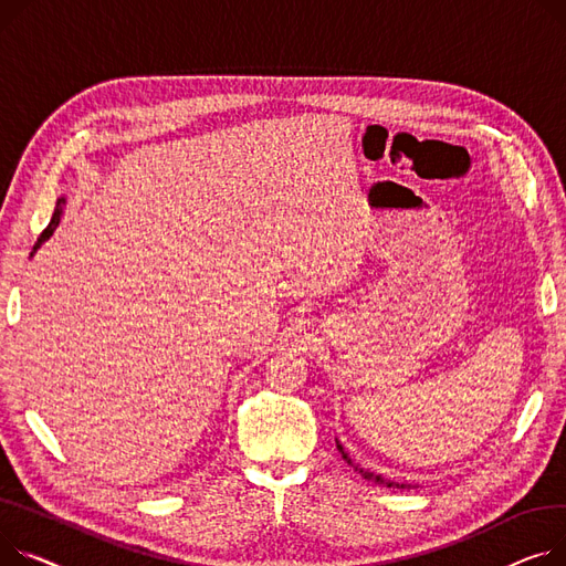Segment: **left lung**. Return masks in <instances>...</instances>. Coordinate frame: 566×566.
I'll return each instance as SVG.
<instances>
[{"instance_id": "8db88e82", "label": "left lung", "mask_w": 566, "mask_h": 566, "mask_svg": "<svg viewBox=\"0 0 566 566\" xmlns=\"http://www.w3.org/2000/svg\"><path fill=\"white\" fill-rule=\"evenodd\" d=\"M336 448H338V453H342V458L364 478V480H370V482H375V484H382V486H394V489H407L409 484H405V482H394V480H385L382 475H378V473H373V471H368V469H361L359 464H355V460L348 455V450L338 443V439H336Z\"/></svg>"}]
</instances>
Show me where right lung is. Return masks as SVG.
Masks as SVG:
<instances>
[{
  "label": "right lung",
  "mask_w": 566,
  "mask_h": 566,
  "mask_svg": "<svg viewBox=\"0 0 566 566\" xmlns=\"http://www.w3.org/2000/svg\"><path fill=\"white\" fill-rule=\"evenodd\" d=\"M65 200H67L65 196H61V198L56 200V209H54V213H52V220H50V224H48V228L43 230L41 239H38V243L33 245V252H31V254H35V250H38V248H41V245H43V243H45V241H48V239H50V237L54 234V230L59 228V220H61V216H63V207H65Z\"/></svg>",
  "instance_id": "obj_1"
}]
</instances>
